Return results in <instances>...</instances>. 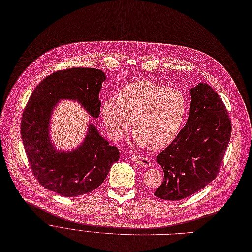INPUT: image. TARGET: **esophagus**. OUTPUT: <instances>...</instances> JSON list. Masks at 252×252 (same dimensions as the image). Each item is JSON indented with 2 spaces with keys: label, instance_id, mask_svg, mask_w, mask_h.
<instances>
[{
  "label": "esophagus",
  "instance_id": "obj_1",
  "mask_svg": "<svg viewBox=\"0 0 252 252\" xmlns=\"http://www.w3.org/2000/svg\"><path fill=\"white\" fill-rule=\"evenodd\" d=\"M131 160H133L135 163L143 165L145 167H148L151 165V161L148 159L147 157H143L140 155H133L131 156Z\"/></svg>",
  "mask_w": 252,
  "mask_h": 252
}]
</instances>
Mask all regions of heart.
<instances>
[{
	"label": "heart",
	"mask_w": 252,
	"mask_h": 252,
	"mask_svg": "<svg viewBox=\"0 0 252 252\" xmlns=\"http://www.w3.org/2000/svg\"><path fill=\"white\" fill-rule=\"evenodd\" d=\"M186 99L181 92L150 81L131 83L116 98L106 100L102 117L113 141L121 140L134 122L135 144L160 149L173 142L186 116Z\"/></svg>",
	"instance_id": "b5f03b06"
}]
</instances>
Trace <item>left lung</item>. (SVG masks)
<instances>
[{
	"instance_id": "obj_1",
	"label": "left lung",
	"mask_w": 252,
	"mask_h": 252,
	"mask_svg": "<svg viewBox=\"0 0 252 252\" xmlns=\"http://www.w3.org/2000/svg\"><path fill=\"white\" fill-rule=\"evenodd\" d=\"M190 94L186 125L157 156L164 178L154 195L163 200L184 199L214 181L230 143L232 123L218 93L198 84Z\"/></svg>"
}]
</instances>
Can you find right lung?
Listing matches in <instances>:
<instances>
[{"label": "right lung", "mask_w": 252, "mask_h": 252, "mask_svg": "<svg viewBox=\"0 0 252 252\" xmlns=\"http://www.w3.org/2000/svg\"><path fill=\"white\" fill-rule=\"evenodd\" d=\"M105 78L100 69L67 68L45 77L32 93L22 113L21 138L32 174L44 188L65 197L90 193L118 161V149L93 125L84 143L72 151H57L49 138L51 112L60 99L77 100L91 116H99V92Z\"/></svg>", "instance_id": "right-lung-1"}]
</instances>
